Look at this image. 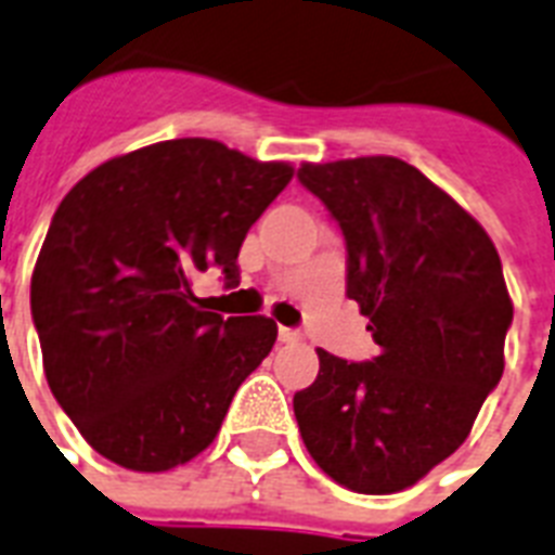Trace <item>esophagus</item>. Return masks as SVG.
<instances>
[{
    "mask_svg": "<svg viewBox=\"0 0 555 555\" xmlns=\"http://www.w3.org/2000/svg\"><path fill=\"white\" fill-rule=\"evenodd\" d=\"M299 331H294V328H279V343H287V346H291V343H299Z\"/></svg>",
    "mask_w": 555,
    "mask_h": 555,
    "instance_id": "obj_1",
    "label": "esophagus"
}]
</instances>
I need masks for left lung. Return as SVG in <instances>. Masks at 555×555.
<instances>
[{
	"label": "left lung",
	"instance_id": "8db88e82",
	"mask_svg": "<svg viewBox=\"0 0 555 555\" xmlns=\"http://www.w3.org/2000/svg\"><path fill=\"white\" fill-rule=\"evenodd\" d=\"M299 181L346 235V294L379 354L348 363L317 348L296 423L334 481L400 492L464 443L504 374L513 302L499 250L452 195L391 155L302 164Z\"/></svg>",
	"mask_w": 555,
	"mask_h": 555
}]
</instances>
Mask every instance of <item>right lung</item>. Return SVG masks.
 Wrapping results in <instances>:
<instances>
[{
  "label": "right lung",
  "mask_w": 555,
  "mask_h": 555,
  "mask_svg": "<svg viewBox=\"0 0 555 555\" xmlns=\"http://www.w3.org/2000/svg\"><path fill=\"white\" fill-rule=\"evenodd\" d=\"M291 178L285 160L178 138L100 164L56 207L30 313L51 395L100 455L167 473L216 440L276 322L201 311L192 276L238 285L244 235Z\"/></svg>",
  "instance_id": "right-lung-1"
}]
</instances>
